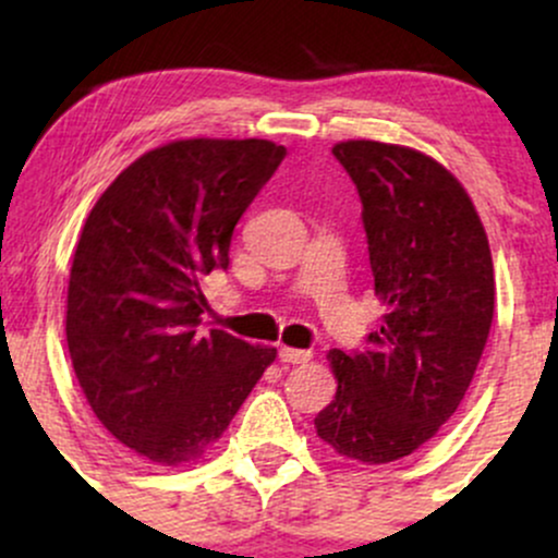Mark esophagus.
<instances>
[{
	"mask_svg": "<svg viewBox=\"0 0 558 558\" xmlns=\"http://www.w3.org/2000/svg\"><path fill=\"white\" fill-rule=\"evenodd\" d=\"M278 360L286 364H304L312 360V351L310 349H288V345H280Z\"/></svg>",
	"mask_w": 558,
	"mask_h": 558,
	"instance_id": "obj_1",
	"label": "esophagus"
}]
</instances>
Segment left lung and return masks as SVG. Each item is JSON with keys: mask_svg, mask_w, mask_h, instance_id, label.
<instances>
[{"mask_svg": "<svg viewBox=\"0 0 558 558\" xmlns=\"http://www.w3.org/2000/svg\"><path fill=\"white\" fill-rule=\"evenodd\" d=\"M362 198L375 293L386 315L362 351H330L336 399L315 417L341 457H409L462 403L493 323L488 235L462 183L407 146H332Z\"/></svg>", "mask_w": 558, "mask_h": 558, "instance_id": "8db88e82", "label": "left lung"}]
</instances>
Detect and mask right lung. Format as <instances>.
Wrapping results in <instances>:
<instances>
[{
    "instance_id": "right-lung-1",
    "label": "right lung",
    "mask_w": 558,
    "mask_h": 558,
    "mask_svg": "<svg viewBox=\"0 0 558 558\" xmlns=\"http://www.w3.org/2000/svg\"><path fill=\"white\" fill-rule=\"evenodd\" d=\"M286 146L189 138L146 151L94 204L68 286V349L94 414L120 444L181 464L215 444L275 360L202 330V286L228 270L235 222Z\"/></svg>"
}]
</instances>
